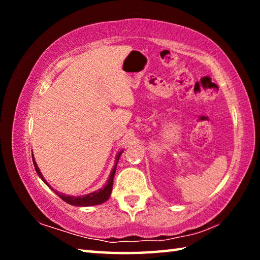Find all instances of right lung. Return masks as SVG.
Masks as SVG:
<instances>
[{"mask_svg": "<svg viewBox=\"0 0 260 260\" xmlns=\"http://www.w3.org/2000/svg\"><path fill=\"white\" fill-rule=\"evenodd\" d=\"M120 151L119 153L117 155V158H116V165L113 166V170L111 171V174H110V178L108 180L107 184L103 188L99 189L98 191H94V192H90L88 193V195L86 196H78V197H74V196H69V195H65V193H59V191H56L54 190L57 195H58L61 200H63L64 202H67V203L71 204V205H76V206H91V205H98V204H102L104 203L105 201L109 200L110 195H111V191H112V186H113V177H114V173H116V169H117V164H118V160H119L120 158V155H121ZM32 159H33V164H34V167H35V171H37V173L39 177H40L42 179V181L45 182L46 184L47 181L45 180V178H43V175L41 174L40 170H39V167L37 165V162H35V159L33 157V153H32ZM48 187H50L49 184H48Z\"/></svg>", "mask_w": 260, "mask_h": 260, "instance_id": "1", "label": "right lung"}]
</instances>
